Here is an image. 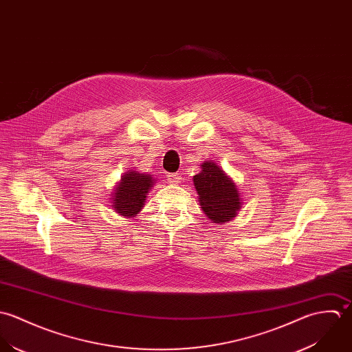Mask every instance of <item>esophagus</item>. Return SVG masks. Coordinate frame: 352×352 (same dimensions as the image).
Instances as JSON below:
<instances>
[{
  "label": "esophagus",
  "instance_id": "esophagus-1",
  "mask_svg": "<svg viewBox=\"0 0 352 352\" xmlns=\"http://www.w3.org/2000/svg\"><path fill=\"white\" fill-rule=\"evenodd\" d=\"M181 181H182V177L178 173H173V174L167 175V182L171 185H178V184H181Z\"/></svg>",
  "mask_w": 352,
  "mask_h": 352
}]
</instances>
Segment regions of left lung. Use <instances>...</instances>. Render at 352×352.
Wrapping results in <instances>:
<instances>
[{
	"mask_svg": "<svg viewBox=\"0 0 352 352\" xmlns=\"http://www.w3.org/2000/svg\"><path fill=\"white\" fill-rule=\"evenodd\" d=\"M199 203L214 223H226L236 216L241 197L235 182L211 160L201 164V171L193 177Z\"/></svg>",
	"mask_w": 352,
	"mask_h": 352,
	"instance_id": "8db88e82",
	"label": "left lung"
}]
</instances>
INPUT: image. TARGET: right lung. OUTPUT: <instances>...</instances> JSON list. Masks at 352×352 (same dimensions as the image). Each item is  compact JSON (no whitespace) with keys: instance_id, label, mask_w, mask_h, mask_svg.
<instances>
[{"instance_id":"add662e5","label":"right lung","mask_w":352,"mask_h":352,"mask_svg":"<svg viewBox=\"0 0 352 352\" xmlns=\"http://www.w3.org/2000/svg\"><path fill=\"white\" fill-rule=\"evenodd\" d=\"M153 182L149 174L133 170L125 173L113 192V210L125 217H135L144 207L146 193L153 186Z\"/></svg>"}]
</instances>
